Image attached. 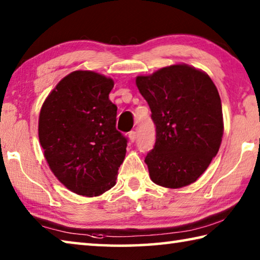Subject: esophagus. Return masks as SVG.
<instances>
[{"label": "esophagus", "instance_id": "1", "mask_svg": "<svg viewBox=\"0 0 260 260\" xmlns=\"http://www.w3.org/2000/svg\"><path fill=\"white\" fill-rule=\"evenodd\" d=\"M128 138L131 140V142H134V141L136 140V132L135 131H131L128 133Z\"/></svg>", "mask_w": 260, "mask_h": 260}]
</instances>
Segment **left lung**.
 Masks as SVG:
<instances>
[{
	"instance_id": "obj_1",
	"label": "left lung",
	"mask_w": 260,
	"mask_h": 260,
	"mask_svg": "<svg viewBox=\"0 0 260 260\" xmlns=\"http://www.w3.org/2000/svg\"><path fill=\"white\" fill-rule=\"evenodd\" d=\"M140 94L156 127L147 153L155 183L180 188L195 182L208 169L221 143V100L211 78L188 65H172L136 78Z\"/></svg>"
}]
</instances>
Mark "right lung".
<instances>
[{
  "label": "right lung",
  "mask_w": 260,
  "mask_h": 260,
  "mask_svg": "<svg viewBox=\"0 0 260 260\" xmlns=\"http://www.w3.org/2000/svg\"><path fill=\"white\" fill-rule=\"evenodd\" d=\"M112 79L76 71L60 80L42 105L39 139L56 178L73 192L98 196L116 184L126 136L116 128Z\"/></svg>",
  "instance_id": "right-lung-1"
}]
</instances>
